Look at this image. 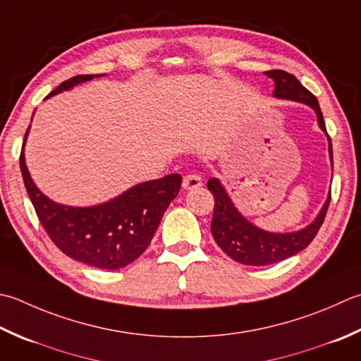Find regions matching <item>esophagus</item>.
<instances>
[{"label": "esophagus", "mask_w": 361, "mask_h": 361, "mask_svg": "<svg viewBox=\"0 0 361 361\" xmlns=\"http://www.w3.org/2000/svg\"><path fill=\"white\" fill-rule=\"evenodd\" d=\"M202 186V176L197 173H188L183 176V188L185 189H195Z\"/></svg>", "instance_id": "obj_1"}]
</instances>
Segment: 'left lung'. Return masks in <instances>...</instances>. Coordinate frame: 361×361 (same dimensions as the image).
<instances>
[{"mask_svg": "<svg viewBox=\"0 0 361 361\" xmlns=\"http://www.w3.org/2000/svg\"><path fill=\"white\" fill-rule=\"evenodd\" d=\"M266 75L272 78L275 82L274 97L312 106L317 116V123H319L321 130L327 134L326 122H324V116L319 103H317V98L308 89L302 86L298 78L285 72V70H269V72H266ZM329 152L331 166H334L330 137ZM208 189L214 197V213L213 221H211V233H213L214 241L231 259L245 266L274 264L305 249L313 241L317 231H319L330 203L329 194V199L324 203L321 213L317 214V217L308 227L302 228L300 231L269 233L259 230L241 216L217 178L208 180Z\"/></svg>", "mask_w": 361, "mask_h": 361, "instance_id": "8db88e82", "label": "left lung"}]
</instances>
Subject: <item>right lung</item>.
Returning <instances> with one entry per match:
<instances>
[{
	"instance_id": "right-lung-1",
	"label": "right lung",
	"mask_w": 361,
	"mask_h": 361,
	"mask_svg": "<svg viewBox=\"0 0 361 361\" xmlns=\"http://www.w3.org/2000/svg\"><path fill=\"white\" fill-rule=\"evenodd\" d=\"M94 75L70 78L48 97L90 81ZM27 131L30 128L26 130L23 147ZM20 169L35 214L54 245L70 258L111 271L125 267L142 255L157 233L162 214L181 188V175L172 173L140 183L103 204L76 208L54 203L40 192L27 172L23 148Z\"/></svg>"
}]
</instances>
